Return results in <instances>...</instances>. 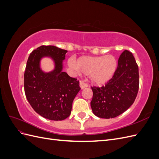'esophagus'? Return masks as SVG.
<instances>
[{
    "instance_id": "esophagus-1",
    "label": "esophagus",
    "mask_w": 159,
    "mask_h": 159,
    "mask_svg": "<svg viewBox=\"0 0 159 159\" xmlns=\"http://www.w3.org/2000/svg\"><path fill=\"white\" fill-rule=\"evenodd\" d=\"M80 87L81 88V89H83L85 88L88 87V84H85L84 81H80Z\"/></svg>"
}]
</instances>
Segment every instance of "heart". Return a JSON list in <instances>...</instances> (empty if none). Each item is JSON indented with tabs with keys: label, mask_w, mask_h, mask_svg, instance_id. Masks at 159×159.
<instances>
[{
	"label": "heart",
	"mask_w": 159,
	"mask_h": 159,
	"mask_svg": "<svg viewBox=\"0 0 159 159\" xmlns=\"http://www.w3.org/2000/svg\"><path fill=\"white\" fill-rule=\"evenodd\" d=\"M70 65L84 74L88 75L91 83L103 85L113 78L117 68V61L112 55L104 56H81L75 61L70 60Z\"/></svg>",
	"instance_id": "heart-1"
}]
</instances>
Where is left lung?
Here are the masks:
<instances>
[{"label":"left lung","instance_id":"8db88e82","mask_svg":"<svg viewBox=\"0 0 159 159\" xmlns=\"http://www.w3.org/2000/svg\"><path fill=\"white\" fill-rule=\"evenodd\" d=\"M139 68L132 53L125 50L120 56L116 71L105 86L91 87L93 98L91 107L99 118L119 116L135 100L139 90Z\"/></svg>","mask_w":159,"mask_h":159}]
</instances>
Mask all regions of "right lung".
<instances>
[{"label": "right lung", "instance_id": "1", "mask_svg": "<svg viewBox=\"0 0 159 159\" xmlns=\"http://www.w3.org/2000/svg\"><path fill=\"white\" fill-rule=\"evenodd\" d=\"M68 52L54 46H41L32 52L25 72V91L33 109L52 121L68 117L72 103L80 90L79 81L63 71V61ZM44 57L52 60L55 68L46 72L41 68Z\"/></svg>", "mask_w": 159, "mask_h": 159}]
</instances>
